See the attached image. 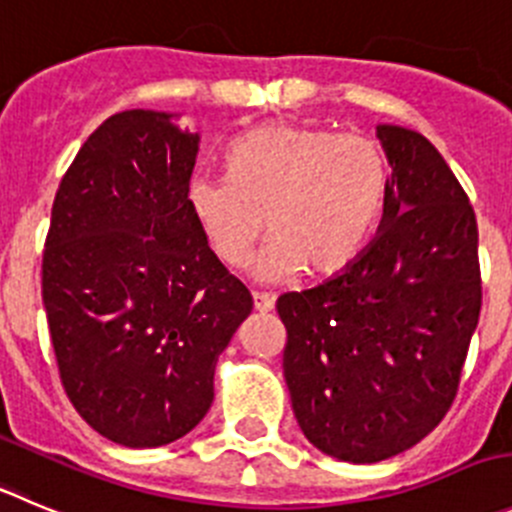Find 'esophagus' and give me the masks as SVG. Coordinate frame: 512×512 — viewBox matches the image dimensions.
Segmentation results:
<instances>
[{
	"instance_id": "34e87169",
	"label": "esophagus",
	"mask_w": 512,
	"mask_h": 512,
	"mask_svg": "<svg viewBox=\"0 0 512 512\" xmlns=\"http://www.w3.org/2000/svg\"><path fill=\"white\" fill-rule=\"evenodd\" d=\"M252 300H255V310H260V313L275 308V295L270 293H252Z\"/></svg>"
}]
</instances>
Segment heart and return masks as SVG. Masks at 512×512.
I'll use <instances>...</instances> for the list:
<instances>
[{
    "mask_svg": "<svg viewBox=\"0 0 512 512\" xmlns=\"http://www.w3.org/2000/svg\"><path fill=\"white\" fill-rule=\"evenodd\" d=\"M386 199V164L374 141L326 128L270 123L224 151V179L197 176L186 204L214 255L240 270L267 229L260 278H326L369 242Z\"/></svg>",
    "mask_w": 512,
    "mask_h": 512,
    "instance_id": "obj_1",
    "label": "heart"
}]
</instances>
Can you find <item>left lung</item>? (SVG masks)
<instances>
[{
    "instance_id": "obj_1",
    "label": "left lung",
    "mask_w": 512,
    "mask_h": 512,
    "mask_svg": "<svg viewBox=\"0 0 512 512\" xmlns=\"http://www.w3.org/2000/svg\"><path fill=\"white\" fill-rule=\"evenodd\" d=\"M391 164L376 240L341 275L283 293V374L310 444L343 462L409 450L450 412L482 278L465 189L417 131L376 128Z\"/></svg>"
}]
</instances>
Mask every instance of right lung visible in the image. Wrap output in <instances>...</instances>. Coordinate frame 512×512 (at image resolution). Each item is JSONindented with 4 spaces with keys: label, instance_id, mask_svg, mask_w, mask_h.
Masks as SVG:
<instances>
[{
    "label": "right lung",
    "instance_id": "1",
    "mask_svg": "<svg viewBox=\"0 0 512 512\" xmlns=\"http://www.w3.org/2000/svg\"><path fill=\"white\" fill-rule=\"evenodd\" d=\"M197 151L169 113H116L52 202L42 303L62 389L123 447H161L202 422L219 353L252 313L186 204Z\"/></svg>",
    "mask_w": 512,
    "mask_h": 512
}]
</instances>
